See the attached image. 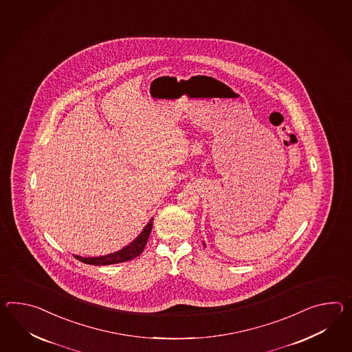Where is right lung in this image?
I'll list each match as a JSON object with an SVG mask.
<instances>
[{
  "label": "right lung",
  "mask_w": 352,
  "mask_h": 352,
  "mask_svg": "<svg viewBox=\"0 0 352 352\" xmlns=\"http://www.w3.org/2000/svg\"><path fill=\"white\" fill-rule=\"evenodd\" d=\"M153 220L146 225L145 229L142 230V232L129 245L120 249V250L116 252V253L108 254V256H103V257L82 258L75 256V258H78V261L87 263V265L107 266V265L120 263V262H126V261H131L133 258L138 257L144 252V249H145L146 243H147L148 236H150V232H151V229H153Z\"/></svg>",
  "instance_id": "right-lung-1"
}]
</instances>
